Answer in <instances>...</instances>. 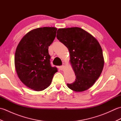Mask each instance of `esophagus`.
Instances as JSON below:
<instances>
[{
	"label": "esophagus",
	"instance_id": "1",
	"mask_svg": "<svg viewBox=\"0 0 121 121\" xmlns=\"http://www.w3.org/2000/svg\"><path fill=\"white\" fill-rule=\"evenodd\" d=\"M59 68H60L61 70H63L64 68H65V65H61L60 66H59Z\"/></svg>",
	"mask_w": 121,
	"mask_h": 121
}]
</instances>
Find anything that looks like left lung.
<instances>
[{"mask_svg": "<svg viewBox=\"0 0 121 121\" xmlns=\"http://www.w3.org/2000/svg\"><path fill=\"white\" fill-rule=\"evenodd\" d=\"M56 38L68 48L75 81L67 84L75 91L89 89L99 78L104 65L101 46L94 37L79 27L59 29Z\"/></svg>", "mask_w": 121, "mask_h": 121, "instance_id": "8db88e82", "label": "left lung"}]
</instances>
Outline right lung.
<instances>
[{"mask_svg":"<svg viewBox=\"0 0 121 121\" xmlns=\"http://www.w3.org/2000/svg\"><path fill=\"white\" fill-rule=\"evenodd\" d=\"M56 28L43 27L29 32L18 44L14 64L20 80L29 88L42 91L49 86L57 68L52 67L48 47L56 37Z\"/></svg>","mask_w":121,"mask_h":121,"instance_id":"right-lung-1","label":"right lung"}]
</instances>
